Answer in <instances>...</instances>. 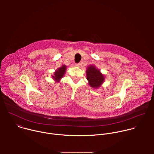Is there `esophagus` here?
<instances>
[{"mask_svg": "<svg viewBox=\"0 0 154 154\" xmlns=\"http://www.w3.org/2000/svg\"><path fill=\"white\" fill-rule=\"evenodd\" d=\"M80 63H76L75 64V66H77V67H80Z\"/></svg>", "mask_w": 154, "mask_h": 154, "instance_id": "obj_1", "label": "esophagus"}]
</instances>
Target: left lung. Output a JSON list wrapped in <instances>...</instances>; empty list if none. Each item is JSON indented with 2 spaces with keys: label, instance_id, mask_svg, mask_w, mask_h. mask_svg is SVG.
<instances>
[{
  "label": "left lung",
  "instance_id": "1",
  "mask_svg": "<svg viewBox=\"0 0 154 154\" xmlns=\"http://www.w3.org/2000/svg\"><path fill=\"white\" fill-rule=\"evenodd\" d=\"M86 79L91 87L99 89L105 82V75L94 65L88 66L86 70Z\"/></svg>",
  "mask_w": 154,
  "mask_h": 154
}]
</instances>
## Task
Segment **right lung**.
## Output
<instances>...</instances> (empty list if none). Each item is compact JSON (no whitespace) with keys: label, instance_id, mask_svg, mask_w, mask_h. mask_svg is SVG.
Masks as SVG:
<instances>
[{"label":"right lung","instance_id":"obj_1","mask_svg":"<svg viewBox=\"0 0 154 154\" xmlns=\"http://www.w3.org/2000/svg\"><path fill=\"white\" fill-rule=\"evenodd\" d=\"M66 66L63 64L61 67L55 70V71L54 72V75H52V78L55 82L58 83L60 82L61 79L64 77L66 71Z\"/></svg>","mask_w":154,"mask_h":154}]
</instances>
